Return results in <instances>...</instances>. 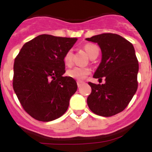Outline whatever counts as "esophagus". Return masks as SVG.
<instances>
[{
	"label": "esophagus",
	"instance_id": "esophagus-1",
	"mask_svg": "<svg viewBox=\"0 0 152 152\" xmlns=\"http://www.w3.org/2000/svg\"><path fill=\"white\" fill-rule=\"evenodd\" d=\"M77 87H78V88H80V86L82 85L83 82H82V81H77Z\"/></svg>",
	"mask_w": 152,
	"mask_h": 152
}]
</instances>
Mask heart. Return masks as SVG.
<instances>
[{
    "label": "heart",
    "mask_w": 152,
    "mask_h": 152,
    "mask_svg": "<svg viewBox=\"0 0 152 152\" xmlns=\"http://www.w3.org/2000/svg\"><path fill=\"white\" fill-rule=\"evenodd\" d=\"M84 49L87 52V54L92 58L94 56H98L99 54V48L94 43H87L84 45ZM64 64L71 66L73 62V51L72 49H69L65 52L64 56ZM90 73V69L88 68H80V67H75L73 68L68 70L67 75L72 78L76 79L78 80H82L85 78Z\"/></svg>",
    "instance_id": "obj_1"
}]
</instances>
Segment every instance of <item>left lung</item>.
<instances>
[{"label":"left lung","instance_id":"obj_1","mask_svg":"<svg viewBox=\"0 0 152 152\" xmlns=\"http://www.w3.org/2000/svg\"><path fill=\"white\" fill-rule=\"evenodd\" d=\"M86 40L97 43L102 52L101 62L94 77L105 79V84L89 82L91 93L88 105L96 115L112 116L124 110L138 88L139 61L131 42L114 33H103Z\"/></svg>","mask_w":152,"mask_h":152}]
</instances>
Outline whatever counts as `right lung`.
I'll list each match as a JSON object with an SVG mask.
<instances>
[{
	"label": "right lung",
	"instance_id": "obj_1",
	"mask_svg": "<svg viewBox=\"0 0 152 152\" xmlns=\"http://www.w3.org/2000/svg\"><path fill=\"white\" fill-rule=\"evenodd\" d=\"M77 40L39 35L24 44L16 57L13 90L24 110L39 121H52L62 116L77 91L75 79L63 77L64 56Z\"/></svg>",
	"mask_w": 152,
	"mask_h": 152
}]
</instances>
